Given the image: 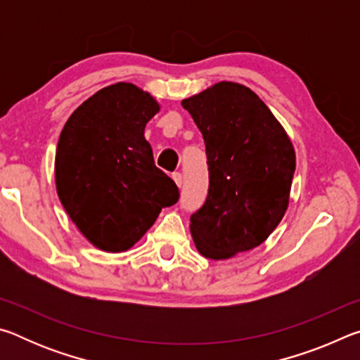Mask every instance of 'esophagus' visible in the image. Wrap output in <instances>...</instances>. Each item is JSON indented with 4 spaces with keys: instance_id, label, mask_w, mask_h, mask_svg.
<instances>
[{
    "instance_id": "esophagus-1",
    "label": "esophagus",
    "mask_w": 360,
    "mask_h": 360,
    "mask_svg": "<svg viewBox=\"0 0 360 360\" xmlns=\"http://www.w3.org/2000/svg\"><path fill=\"white\" fill-rule=\"evenodd\" d=\"M173 179H174V182H176V186H178V187L182 186V174H181L179 172L173 173Z\"/></svg>"
}]
</instances>
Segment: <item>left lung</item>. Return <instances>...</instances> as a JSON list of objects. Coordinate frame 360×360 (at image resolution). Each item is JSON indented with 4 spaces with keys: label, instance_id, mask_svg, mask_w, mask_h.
<instances>
[{
    "label": "left lung",
    "instance_id": "obj_1",
    "mask_svg": "<svg viewBox=\"0 0 360 360\" xmlns=\"http://www.w3.org/2000/svg\"><path fill=\"white\" fill-rule=\"evenodd\" d=\"M202 131L210 187L191 216L198 252L230 259L260 246L289 205L295 150L288 133L251 89L217 82L182 100Z\"/></svg>",
    "mask_w": 360,
    "mask_h": 360
}]
</instances>
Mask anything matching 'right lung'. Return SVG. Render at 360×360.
I'll use <instances>...</instances> for the list:
<instances>
[{
  "mask_svg": "<svg viewBox=\"0 0 360 360\" xmlns=\"http://www.w3.org/2000/svg\"><path fill=\"white\" fill-rule=\"evenodd\" d=\"M158 103L136 85L117 82L79 106L60 133L57 193L71 221L106 252L130 249L179 200L178 186L155 167L146 124Z\"/></svg>",
  "mask_w": 360,
  "mask_h": 360,
  "instance_id": "add662e5",
  "label": "right lung"
}]
</instances>
